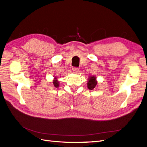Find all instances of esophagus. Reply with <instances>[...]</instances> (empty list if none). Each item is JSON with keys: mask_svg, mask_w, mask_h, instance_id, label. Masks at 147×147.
<instances>
[{"mask_svg": "<svg viewBox=\"0 0 147 147\" xmlns=\"http://www.w3.org/2000/svg\"><path fill=\"white\" fill-rule=\"evenodd\" d=\"M72 70H73V72L74 73H77L78 71L79 70V69H78V67H72Z\"/></svg>", "mask_w": 147, "mask_h": 147, "instance_id": "1", "label": "esophagus"}]
</instances>
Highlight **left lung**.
<instances>
[{
    "instance_id": "1",
    "label": "left lung",
    "mask_w": 147,
    "mask_h": 147,
    "mask_svg": "<svg viewBox=\"0 0 147 147\" xmlns=\"http://www.w3.org/2000/svg\"><path fill=\"white\" fill-rule=\"evenodd\" d=\"M97 84V82L96 81V78L94 77H91L89 79V82L88 83V88L90 90H92L94 89Z\"/></svg>"
}]
</instances>
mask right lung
<instances>
[{"label":"right lung","mask_w":147,"mask_h":147,"mask_svg":"<svg viewBox=\"0 0 147 147\" xmlns=\"http://www.w3.org/2000/svg\"><path fill=\"white\" fill-rule=\"evenodd\" d=\"M53 84H54V86L56 88L59 87V82H58V81H57V80H55L54 82H53Z\"/></svg>","instance_id":"obj_1"}]
</instances>
